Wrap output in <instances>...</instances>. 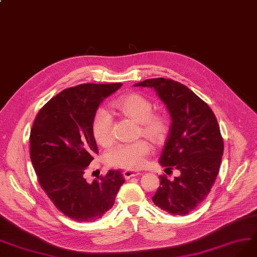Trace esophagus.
Returning <instances> with one entry per match:
<instances>
[{
  "label": "esophagus",
  "mask_w": 257,
  "mask_h": 257,
  "mask_svg": "<svg viewBox=\"0 0 257 257\" xmlns=\"http://www.w3.org/2000/svg\"><path fill=\"white\" fill-rule=\"evenodd\" d=\"M123 177H125V179H130L132 177H137V176H140L141 173H138V172H132V170H125V172L122 173Z\"/></svg>",
  "instance_id": "1"
}]
</instances>
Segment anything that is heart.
Here are the masks:
<instances>
[{"label": "heart", "instance_id": "b5f03b06", "mask_svg": "<svg viewBox=\"0 0 257 257\" xmlns=\"http://www.w3.org/2000/svg\"><path fill=\"white\" fill-rule=\"evenodd\" d=\"M113 106L129 117L140 122L142 134L151 141L163 142L168 132V121L163 114L153 112V103L143 95L131 93L113 101ZM113 119L104 109H98L92 120V134L101 146H109L113 141ZM150 145L145 140L119 144L107 154L108 163L112 166L137 170L146 164Z\"/></svg>", "mask_w": 257, "mask_h": 257}]
</instances>
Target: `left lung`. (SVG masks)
Wrapping results in <instances>:
<instances>
[{
    "instance_id": "8db88e82",
    "label": "left lung",
    "mask_w": 257,
    "mask_h": 257,
    "mask_svg": "<svg viewBox=\"0 0 257 257\" xmlns=\"http://www.w3.org/2000/svg\"><path fill=\"white\" fill-rule=\"evenodd\" d=\"M135 87L153 88L168 109L172 125L159 162L176 168L173 181L160 176L154 203L170 215H186L200 205L215 183L223 140L208 104L184 84L166 78L146 79Z\"/></svg>"
}]
</instances>
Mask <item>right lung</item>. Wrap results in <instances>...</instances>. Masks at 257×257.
Masks as SVG:
<instances>
[{"label": "right lung", "instance_id": "right-lung-1", "mask_svg": "<svg viewBox=\"0 0 257 257\" xmlns=\"http://www.w3.org/2000/svg\"><path fill=\"white\" fill-rule=\"evenodd\" d=\"M121 83H83L65 89L38 112L31 130V160L38 181L55 206L71 219L92 222L113 206L125 182L109 170L92 183L84 173L98 154L92 120L100 102Z\"/></svg>", "mask_w": 257, "mask_h": 257}]
</instances>
